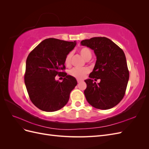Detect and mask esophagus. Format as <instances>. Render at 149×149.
<instances>
[{
	"mask_svg": "<svg viewBox=\"0 0 149 149\" xmlns=\"http://www.w3.org/2000/svg\"><path fill=\"white\" fill-rule=\"evenodd\" d=\"M77 82H78V83H81V82H82V80L78 79V80H77Z\"/></svg>",
	"mask_w": 149,
	"mask_h": 149,
	"instance_id": "obj_1",
	"label": "esophagus"
}]
</instances>
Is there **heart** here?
<instances>
[{"label":"heart","instance_id":"obj_1","mask_svg":"<svg viewBox=\"0 0 149 149\" xmlns=\"http://www.w3.org/2000/svg\"><path fill=\"white\" fill-rule=\"evenodd\" d=\"M79 53L85 60H89L92 56V53L90 49L86 47H83L79 49ZM72 54L68 53L65 59V64L66 66L71 65ZM89 69L88 68H73L70 71V74L78 79H83L89 73Z\"/></svg>","mask_w":149,"mask_h":149}]
</instances>
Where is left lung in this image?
<instances>
[{"mask_svg": "<svg viewBox=\"0 0 149 149\" xmlns=\"http://www.w3.org/2000/svg\"><path fill=\"white\" fill-rule=\"evenodd\" d=\"M81 44L92 49L96 56L95 66L89 76L90 78L84 80L87 84L84 91L86 99L96 109H111L123 100L127 86L129 72L125 54L106 37L86 39ZM94 78L100 79V83L94 82Z\"/></svg>", "mask_w": 149, "mask_h": 149, "instance_id": "1", "label": "left lung"}]
</instances>
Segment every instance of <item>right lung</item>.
<instances>
[{
	"mask_svg": "<svg viewBox=\"0 0 149 149\" xmlns=\"http://www.w3.org/2000/svg\"><path fill=\"white\" fill-rule=\"evenodd\" d=\"M76 45V41L47 38L38 44L26 58L25 86L31 101L40 110L56 111L68 102L77 81L61 70L65 69L66 55ZM56 75L64 77L62 82L55 79Z\"/></svg>",
	"mask_w": 149,
	"mask_h": 149,
	"instance_id": "add662e5",
	"label": "right lung"
}]
</instances>
